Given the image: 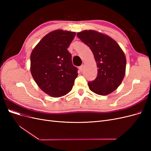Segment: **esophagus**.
<instances>
[{"mask_svg":"<svg viewBox=\"0 0 151 151\" xmlns=\"http://www.w3.org/2000/svg\"><path fill=\"white\" fill-rule=\"evenodd\" d=\"M84 65H82L81 66L79 67V69H80L81 71H83V69H84Z\"/></svg>","mask_w":151,"mask_h":151,"instance_id":"1","label":"esophagus"}]
</instances>
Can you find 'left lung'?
Returning <instances> with one entry per match:
<instances>
[{"instance_id":"1","label":"left lung","mask_w":151,"mask_h":151,"mask_svg":"<svg viewBox=\"0 0 151 151\" xmlns=\"http://www.w3.org/2000/svg\"><path fill=\"white\" fill-rule=\"evenodd\" d=\"M77 37L90 48L98 67L96 79L89 82V89L105 96L111 94L120 85L126 70V57L115 40L95 30H84Z\"/></svg>"}]
</instances>
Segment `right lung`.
Wrapping results in <instances>:
<instances>
[{"label":"right lung","mask_w":151,"mask_h":151,"mask_svg":"<svg viewBox=\"0 0 151 151\" xmlns=\"http://www.w3.org/2000/svg\"><path fill=\"white\" fill-rule=\"evenodd\" d=\"M75 36L73 31H51L32 50L31 75L39 88L52 97H61L69 93L78 75L67 50Z\"/></svg>","instance_id":"1"}]
</instances>
